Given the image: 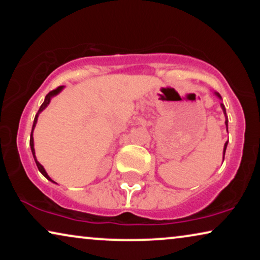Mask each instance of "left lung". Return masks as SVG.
<instances>
[{
    "instance_id": "1",
    "label": "left lung",
    "mask_w": 260,
    "mask_h": 260,
    "mask_svg": "<svg viewBox=\"0 0 260 260\" xmlns=\"http://www.w3.org/2000/svg\"><path fill=\"white\" fill-rule=\"evenodd\" d=\"M216 95H218V97H220V94L219 93H216ZM221 98V97H220ZM221 108H222V111H223V113H225L226 115V109H225V105L222 104L221 103ZM226 118H227V116H226ZM227 123H229V119H226V122H225V124L227 125ZM226 148H227V142L225 143V148H223V158H225V152H226Z\"/></svg>"
}]
</instances>
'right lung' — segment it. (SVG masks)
<instances>
[{"instance_id":"obj_1","label":"right lung","mask_w":260,"mask_h":260,"mask_svg":"<svg viewBox=\"0 0 260 260\" xmlns=\"http://www.w3.org/2000/svg\"><path fill=\"white\" fill-rule=\"evenodd\" d=\"M62 90V86H59V87H56V88H54V90H52L51 92H49V93L46 95V98H45V102L42 103V105L40 106V109H39V111H38V113H37V116H35V118H34V123H33V127H31V134H30V141H29V144H30V149H31V152H33V156H34V159H35V163H37V167H38V169L40 170V173L42 174V175H44L46 179H48L49 181H52L51 180V177H49L48 175H47V173H46V170L44 169V167H42L40 163H39L38 161H37V157H35V151H34V140H33V130H34V127H35V124H37V120H38V116H39V113H40L42 110H44L46 106H47L48 104H49V102H51V98L53 97V95H55V94H58L60 91ZM53 182V181H52Z\"/></svg>"}]
</instances>
